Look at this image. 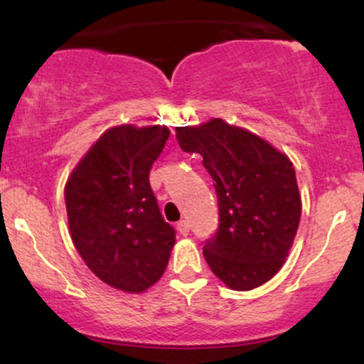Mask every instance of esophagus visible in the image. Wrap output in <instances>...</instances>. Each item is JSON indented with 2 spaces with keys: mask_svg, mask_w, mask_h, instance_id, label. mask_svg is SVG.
<instances>
[{
  "mask_svg": "<svg viewBox=\"0 0 364 364\" xmlns=\"http://www.w3.org/2000/svg\"><path fill=\"white\" fill-rule=\"evenodd\" d=\"M178 231L181 236H188V232H190V224H188V220H179Z\"/></svg>",
  "mask_w": 364,
  "mask_h": 364,
  "instance_id": "1",
  "label": "esophagus"
}]
</instances>
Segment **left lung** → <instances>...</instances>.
Masks as SVG:
<instances>
[{"mask_svg":"<svg viewBox=\"0 0 364 364\" xmlns=\"http://www.w3.org/2000/svg\"><path fill=\"white\" fill-rule=\"evenodd\" d=\"M185 152L203 157L214 179L219 228L203 246L217 277L250 291L274 277L289 255L301 217L292 162L255 133L210 119L176 128Z\"/></svg>","mask_w":364,"mask_h":364,"instance_id":"left-lung-1","label":"left lung"}]
</instances>
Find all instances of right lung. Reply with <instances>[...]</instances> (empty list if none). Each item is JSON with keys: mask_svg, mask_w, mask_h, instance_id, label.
Here are the masks:
<instances>
[{"mask_svg": "<svg viewBox=\"0 0 364 364\" xmlns=\"http://www.w3.org/2000/svg\"><path fill=\"white\" fill-rule=\"evenodd\" d=\"M169 133L159 124L107 129L65 186L75 248L92 272L119 291L141 292L156 284L176 241L149 183Z\"/></svg>", "mask_w": 364, "mask_h": 364, "instance_id": "obj_1", "label": "right lung"}]
</instances>
